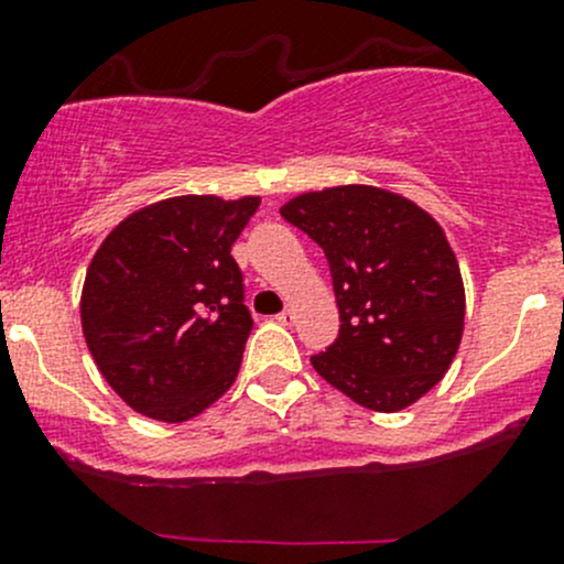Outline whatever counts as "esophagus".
Here are the masks:
<instances>
[{"label": "esophagus", "instance_id": "34e87169", "mask_svg": "<svg viewBox=\"0 0 564 564\" xmlns=\"http://www.w3.org/2000/svg\"><path fill=\"white\" fill-rule=\"evenodd\" d=\"M275 318H278V322H281V324H286V327H292V324L297 322V316H294V311H292V308L281 311V314H278Z\"/></svg>", "mask_w": 564, "mask_h": 564}]
</instances>
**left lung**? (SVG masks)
Wrapping results in <instances>:
<instances>
[{
  "instance_id": "8db88e82",
  "label": "left lung",
  "mask_w": 564,
  "mask_h": 564,
  "mask_svg": "<svg viewBox=\"0 0 564 564\" xmlns=\"http://www.w3.org/2000/svg\"><path fill=\"white\" fill-rule=\"evenodd\" d=\"M281 215L333 275L340 329L311 357L318 377L373 412L412 406L445 377L464 333V281L442 226L371 185L303 193Z\"/></svg>"
}]
</instances>
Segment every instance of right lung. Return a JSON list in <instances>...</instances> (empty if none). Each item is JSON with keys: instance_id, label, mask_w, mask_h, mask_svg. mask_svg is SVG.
Here are the masks:
<instances>
[{"instance_id": "add662e5", "label": "right lung", "mask_w": 564, "mask_h": 564, "mask_svg": "<svg viewBox=\"0 0 564 564\" xmlns=\"http://www.w3.org/2000/svg\"><path fill=\"white\" fill-rule=\"evenodd\" d=\"M256 209V196L166 198L124 218L95 253L84 338L135 412L182 423L235 384L253 318L231 246Z\"/></svg>"}]
</instances>
